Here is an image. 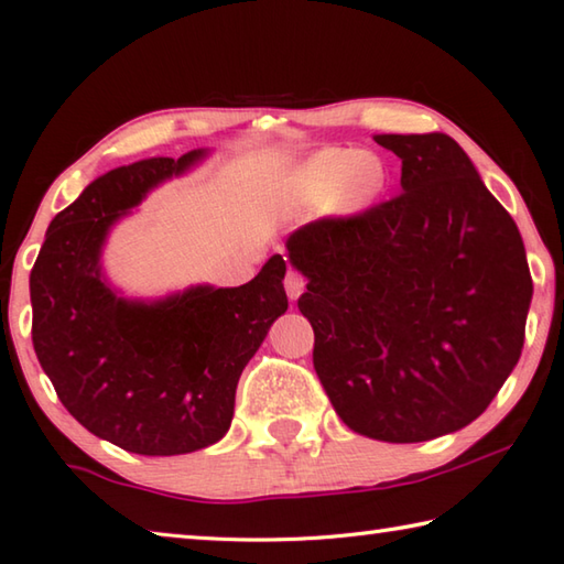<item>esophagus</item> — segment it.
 Segmentation results:
<instances>
[{"label":"esophagus","mask_w":564,"mask_h":564,"mask_svg":"<svg viewBox=\"0 0 564 564\" xmlns=\"http://www.w3.org/2000/svg\"><path fill=\"white\" fill-rule=\"evenodd\" d=\"M283 285H285V293H289V299L295 301L303 293L305 281H303V275L299 271L289 269V273H285V279H283Z\"/></svg>","instance_id":"esophagus-1"}]
</instances>
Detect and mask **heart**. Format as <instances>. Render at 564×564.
<instances>
[{
    "mask_svg": "<svg viewBox=\"0 0 564 564\" xmlns=\"http://www.w3.org/2000/svg\"><path fill=\"white\" fill-rule=\"evenodd\" d=\"M386 186V169L358 149H328L311 156L293 176L299 202L308 206L336 204L340 212L366 208Z\"/></svg>",
    "mask_w": 564,
    "mask_h": 564,
    "instance_id": "heart-1",
    "label": "heart"
}]
</instances>
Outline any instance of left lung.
Masks as SVG:
<instances>
[{"instance_id":"1","label":"left lung","mask_w":564,"mask_h":564,"mask_svg":"<svg viewBox=\"0 0 564 564\" xmlns=\"http://www.w3.org/2000/svg\"><path fill=\"white\" fill-rule=\"evenodd\" d=\"M390 202L285 241L313 368L350 431L423 443L470 425L518 366L532 279L512 216L447 133H380Z\"/></svg>"}]
</instances>
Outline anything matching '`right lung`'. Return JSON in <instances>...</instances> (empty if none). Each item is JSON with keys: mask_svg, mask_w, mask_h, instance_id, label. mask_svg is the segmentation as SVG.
Masks as SVG:
<instances>
[{"mask_svg": "<svg viewBox=\"0 0 564 564\" xmlns=\"http://www.w3.org/2000/svg\"><path fill=\"white\" fill-rule=\"evenodd\" d=\"M204 156H154L91 181L54 216L30 275L32 343L56 395L129 453L184 455L221 441L246 362L289 308L279 253L238 289L194 285L149 303L104 281L109 228Z\"/></svg>", "mask_w": 564, "mask_h": 564, "instance_id": "right-lung-1", "label": "right lung"}]
</instances>
